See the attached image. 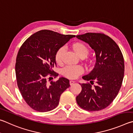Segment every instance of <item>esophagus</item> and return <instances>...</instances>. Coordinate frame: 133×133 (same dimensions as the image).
I'll return each instance as SVG.
<instances>
[{"label": "esophagus", "instance_id": "obj_1", "mask_svg": "<svg viewBox=\"0 0 133 133\" xmlns=\"http://www.w3.org/2000/svg\"><path fill=\"white\" fill-rule=\"evenodd\" d=\"M75 81H72V80H70V81H69V83H70V85H72L74 83H75Z\"/></svg>", "mask_w": 133, "mask_h": 133}]
</instances>
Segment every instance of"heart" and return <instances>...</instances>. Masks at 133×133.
Here are the masks:
<instances>
[{
  "instance_id": "heart-1",
  "label": "heart",
  "mask_w": 133,
  "mask_h": 133,
  "mask_svg": "<svg viewBox=\"0 0 133 133\" xmlns=\"http://www.w3.org/2000/svg\"><path fill=\"white\" fill-rule=\"evenodd\" d=\"M72 47L80 57H86L89 52L88 46L82 43H76L72 44ZM65 50L64 46H60L56 51L55 59L58 64H61L63 55ZM83 72V68L81 65H68L64 69V74L69 78H75Z\"/></svg>"
}]
</instances>
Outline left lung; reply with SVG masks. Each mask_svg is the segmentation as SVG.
Here are the masks:
<instances>
[{
    "label": "left lung",
    "instance_id": "obj_1",
    "mask_svg": "<svg viewBox=\"0 0 133 133\" xmlns=\"http://www.w3.org/2000/svg\"><path fill=\"white\" fill-rule=\"evenodd\" d=\"M76 38L89 44L96 54L94 68L82 78L94 82L79 83L82 90L76 96V102L83 109L99 111L110 105L117 96L124 73V58L117 44L106 35L88 32Z\"/></svg>",
    "mask_w": 133,
    "mask_h": 133
}]
</instances>
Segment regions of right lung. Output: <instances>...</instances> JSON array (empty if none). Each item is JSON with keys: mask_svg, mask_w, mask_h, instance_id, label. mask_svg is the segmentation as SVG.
<instances>
[{"mask_svg": "<svg viewBox=\"0 0 133 133\" xmlns=\"http://www.w3.org/2000/svg\"><path fill=\"white\" fill-rule=\"evenodd\" d=\"M75 35H64L48 30H40L29 37L18 51L15 66L18 89L30 108L40 112L54 109L60 96L70 87L68 79L61 77L55 82L47 79L58 74L55 54Z\"/></svg>", "mask_w": 133, "mask_h": 133, "instance_id": "right-lung-1", "label": "right lung"}]
</instances>
